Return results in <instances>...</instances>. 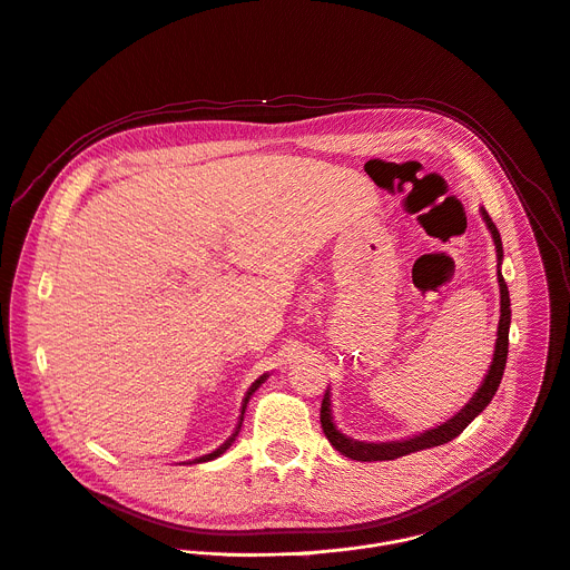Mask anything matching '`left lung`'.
Wrapping results in <instances>:
<instances>
[{"instance_id": "1", "label": "left lung", "mask_w": 570, "mask_h": 570, "mask_svg": "<svg viewBox=\"0 0 570 570\" xmlns=\"http://www.w3.org/2000/svg\"><path fill=\"white\" fill-rule=\"evenodd\" d=\"M482 218L493 236L495 243V252H498V284H500V323H498V338H495V352H493V361L489 366V373L482 382V386L475 391V395L469 400L459 413L434 428L428 430L419 436L411 439H402V441H389V443H366V441H354L350 436H345L343 432L336 430L334 419H332V400H330V389L325 391L323 397V406H321V425L323 432L327 436V441L334 445V450H338L341 454H345L347 459H356V461H389V459H397L404 456L409 452H419V450H428L434 445H443L448 441H452L454 436H459L465 428H469L480 413L487 409V404L493 400L502 373H504V364H507V352H509V323H511V304H509V288L507 282L500 273V264H502V240H500V232L493 225V220L489 218V214L482 209Z\"/></svg>"}]
</instances>
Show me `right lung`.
Returning <instances> with one entry per match:
<instances>
[{
  "instance_id": "add662e5",
  "label": "right lung",
  "mask_w": 570,
  "mask_h": 570,
  "mask_svg": "<svg viewBox=\"0 0 570 570\" xmlns=\"http://www.w3.org/2000/svg\"><path fill=\"white\" fill-rule=\"evenodd\" d=\"M268 380V373L266 375H262V377H258L249 389H247V393H245V397H243V406H240V419H238V425H236V430H234V434L218 448V450H214L212 454H204V456H199V459H195V463H202V461H212V459H216V456H220L232 443H234V439L238 436V432H240V425H243V413H245V406H247V402H249V397H252V393L258 389V386H262L264 382Z\"/></svg>"
}]
</instances>
